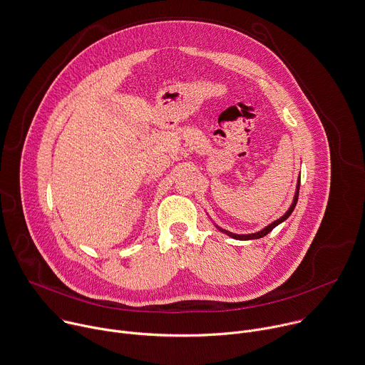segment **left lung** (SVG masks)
Masks as SVG:
<instances>
[{
  "mask_svg": "<svg viewBox=\"0 0 365 365\" xmlns=\"http://www.w3.org/2000/svg\"><path fill=\"white\" fill-rule=\"evenodd\" d=\"M299 187H301V175H299V180H298V184H297V192H295V197H294V201H292V204H290V207H289V210L280 217V218H277L276 222H273L272 225H269V226H266L263 230H260V232H257V233H252V235H235V233H232V232H227V230H225V229H220L218 226H215L218 230L220 232H223V233H226L227 236H230V237H233V239H236V240H253V239H260V237H263V236H266L267 233H270L276 226H279L280 223H283L286 218L292 214V211L295 210V205H297V202H298V197H299Z\"/></svg>",
  "mask_w": 365,
  "mask_h": 365,
  "instance_id": "8db88e82",
  "label": "left lung"
}]
</instances>
